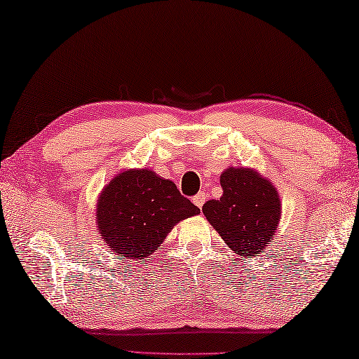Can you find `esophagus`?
Segmentation results:
<instances>
[{
  "label": "esophagus",
  "instance_id": "obj_1",
  "mask_svg": "<svg viewBox=\"0 0 359 359\" xmlns=\"http://www.w3.org/2000/svg\"><path fill=\"white\" fill-rule=\"evenodd\" d=\"M205 199H207V194H205L204 191H199V193L196 194V196L193 198V204L196 205V207H199V208H202V205H204Z\"/></svg>",
  "mask_w": 359,
  "mask_h": 359
}]
</instances>
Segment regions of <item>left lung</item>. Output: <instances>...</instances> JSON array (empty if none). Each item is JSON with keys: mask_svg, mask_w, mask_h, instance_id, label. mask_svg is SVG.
Segmentation results:
<instances>
[{"mask_svg": "<svg viewBox=\"0 0 359 359\" xmlns=\"http://www.w3.org/2000/svg\"><path fill=\"white\" fill-rule=\"evenodd\" d=\"M223 196L202 205L208 223L231 250L250 259L270 246L281 221L275 185L252 168H227L219 175Z\"/></svg>", "mask_w": 359, "mask_h": 359, "instance_id": "1", "label": "left lung"}]
</instances>
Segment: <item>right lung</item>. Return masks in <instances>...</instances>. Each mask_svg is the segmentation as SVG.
I'll use <instances>...</instances> for the list:
<instances>
[{"mask_svg":"<svg viewBox=\"0 0 359 359\" xmlns=\"http://www.w3.org/2000/svg\"><path fill=\"white\" fill-rule=\"evenodd\" d=\"M201 210L174 182L152 169H126L103 187L95 205L97 231L113 254L142 260L161 246L172 227Z\"/></svg>","mask_w":359,"mask_h":359,"instance_id":"right-lung-1","label":"right lung"}]
</instances>
